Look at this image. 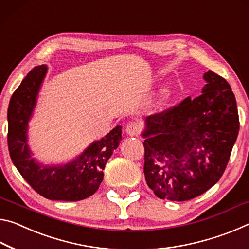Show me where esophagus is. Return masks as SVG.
<instances>
[{
  "mask_svg": "<svg viewBox=\"0 0 249 249\" xmlns=\"http://www.w3.org/2000/svg\"><path fill=\"white\" fill-rule=\"evenodd\" d=\"M140 130H141V124L138 121L129 122L127 127H125V132H127V134H129L130 137L138 136L140 132Z\"/></svg>",
  "mask_w": 249,
  "mask_h": 249,
  "instance_id": "1",
  "label": "esophagus"
}]
</instances>
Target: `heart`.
Returning a JSON list of instances; mask_svg holds the SVG:
<instances>
[{"label":"heart","mask_w":249,"mask_h":249,"mask_svg":"<svg viewBox=\"0 0 249 249\" xmlns=\"http://www.w3.org/2000/svg\"><path fill=\"white\" fill-rule=\"evenodd\" d=\"M172 96H173V92H172V90H171V88L163 87L161 89L160 96H159V98H160L161 103H166V101H169L171 98H172Z\"/></svg>","instance_id":"b5f03b06"}]
</instances>
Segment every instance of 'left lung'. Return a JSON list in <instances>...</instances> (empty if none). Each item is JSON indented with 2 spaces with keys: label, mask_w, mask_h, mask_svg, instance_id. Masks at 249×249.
<instances>
[{
  "label": "left lung",
  "mask_w": 249,
  "mask_h": 249,
  "mask_svg": "<svg viewBox=\"0 0 249 249\" xmlns=\"http://www.w3.org/2000/svg\"><path fill=\"white\" fill-rule=\"evenodd\" d=\"M202 95L145 119L144 175L158 197L182 202L222 178L239 131L237 105L223 77L209 71Z\"/></svg>",
  "instance_id": "obj_1"
}]
</instances>
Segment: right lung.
<instances>
[{"mask_svg": "<svg viewBox=\"0 0 249 249\" xmlns=\"http://www.w3.org/2000/svg\"><path fill=\"white\" fill-rule=\"evenodd\" d=\"M47 72L45 65L28 72L14 91L7 109V144L12 161L28 184L48 199L80 201L96 192L104 178V169L121 140V125L95 141L64 165H43L31 156L27 145V124Z\"/></svg>", "mask_w": 249, "mask_h": 249, "instance_id": "right-lung-1", "label": "right lung"}]
</instances>
